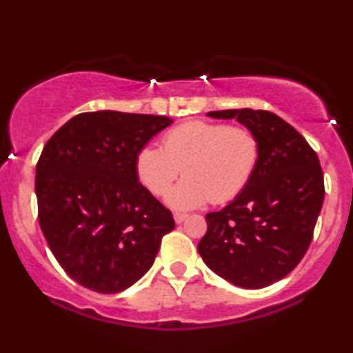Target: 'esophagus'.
Here are the masks:
<instances>
[{"instance_id":"1","label":"esophagus","mask_w":353,"mask_h":353,"mask_svg":"<svg viewBox=\"0 0 353 353\" xmlns=\"http://www.w3.org/2000/svg\"><path fill=\"white\" fill-rule=\"evenodd\" d=\"M189 219L188 214H174V220H176V223H182L185 222V220Z\"/></svg>"}]
</instances>
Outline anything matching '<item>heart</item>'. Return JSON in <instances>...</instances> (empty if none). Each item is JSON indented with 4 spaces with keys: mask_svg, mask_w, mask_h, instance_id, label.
<instances>
[{
    "mask_svg": "<svg viewBox=\"0 0 353 353\" xmlns=\"http://www.w3.org/2000/svg\"><path fill=\"white\" fill-rule=\"evenodd\" d=\"M260 156V138L250 128L189 121L165 133L163 148L143 146L136 154V174L151 194L164 195L182 169L185 177L165 202L190 210L235 199L252 181Z\"/></svg>",
    "mask_w": 353,
    "mask_h": 353,
    "instance_id": "b5f03b06",
    "label": "heart"
}]
</instances>
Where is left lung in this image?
I'll return each instance as SVG.
<instances>
[{"mask_svg": "<svg viewBox=\"0 0 353 353\" xmlns=\"http://www.w3.org/2000/svg\"><path fill=\"white\" fill-rule=\"evenodd\" d=\"M207 117L241 123L261 143L260 163L235 201L205 215L203 263L235 286L261 290L298 266L324 202V174L307 141L278 114L222 110Z\"/></svg>", "mask_w": 353, "mask_h": 353, "instance_id": "8db88e82", "label": "left lung"}]
</instances>
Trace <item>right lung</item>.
Instances as JSON below:
<instances>
[{
    "instance_id": "right-lung-1",
    "label": "right lung",
    "mask_w": 353,
    "mask_h": 353,
    "mask_svg": "<svg viewBox=\"0 0 353 353\" xmlns=\"http://www.w3.org/2000/svg\"><path fill=\"white\" fill-rule=\"evenodd\" d=\"M168 117L101 110L55 131L36 165L41 230L74 281L117 294L148 273L174 219L139 184L136 154Z\"/></svg>"
}]
</instances>
